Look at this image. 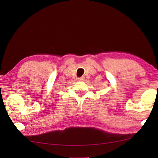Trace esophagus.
<instances>
[{"label": "esophagus", "instance_id": "obj_1", "mask_svg": "<svg viewBox=\"0 0 158 158\" xmlns=\"http://www.w3.org/2000/svg\"><path fill=\"white\" fill-rule=\"evenodd\" d=\"M84 79H85V77H80V78L77 79V80H78L79 81H83Z\"/></svg>", "mask_w": 158, "mask_h": 158}]
</instances>
